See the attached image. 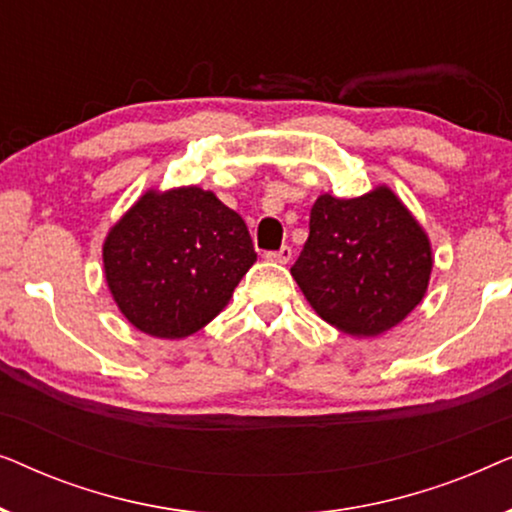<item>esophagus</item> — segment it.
Segmentation results:
<instances>
[{
  "mask_svg": "<svg viewBox=\"0 0 512 512\" xmlns=\"http://www.w3.org/2000/svg\"><path fill=\"white\" fill-rule=\"evenodd\" d=\"M291 247H282L279 251H268V254H265V258H268V261H272V263H289L291 261Z\"/></svg>",
  "mask_w": 512,
  "mask_h": 512,
  "instance_id": "esophagus-1",
  "label": "esophagus"
}]
</instances>
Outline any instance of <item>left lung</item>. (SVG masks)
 I'll return each mask as SVG.
<instances>
[{
	"mask_svg": "<svg viewBox=\"0 0 512 512\" xmlns=\"http://www.w3.org/2000/svg\"><path fill=\"white\" fill-rule=\"evenodd\" d=\"M433 268L431 242L387 186L361 198L319 195L291 275L328 324L375 338L422 303Z\"/></svg>",
	"mask_w": 512,
	"mask_h": 512,
	"instance_id": "left-lung-1",
	"label": "left lung"
}]
</instances>
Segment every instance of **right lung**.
<instances>
[{
	"instance_id": "obj_1",
	"label": "right lung",
	"mask_w": 512,
	"mask_h": 512,
	"mask_svg": "<svg viewBox=\"0 0 512 512\" xmlns=\"http://www.w3.org/2000/svg\"><path fill=\"white\" fill-rule=\"evenodd\" d=\"M104 277L118 310L153 338L207 326L256 263L247 223L212 191H146L109 230Z\"/></svg>"
}]
</instances>
